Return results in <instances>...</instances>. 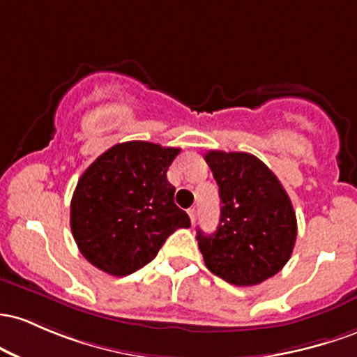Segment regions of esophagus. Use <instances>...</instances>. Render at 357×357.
<instances>
[{"label": "esophagus", "instance_id": "1", "mask_svg": "<svg viewBox=\"0 0 357 357\" xmlns=\"http://www.w3.org/2000/svg\"><path fill=\"white\" fill-rule=\"evenodd\" d=\"M187 212H189V218H190V222H192V224H194V222H195V218H197V211H195V209H194V207H190V209H189V211H187Z\"/></svg>", "mask_w": 357, "mask_h": 357}]
</instances>
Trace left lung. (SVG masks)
I'll return each mask as SVG.
<instances>
[{
	"mask_svg": "<svg viewBox=\"0 0 357 357\" xmlns=\"http://www.w3.org/2000/svg\"><path fill=\"white\" fill-rule=\"evenodd\" d=\"M219 187L221 219L212 234L197 229L206 266L238 287L278 273L294 251L297 218L285 189L255 155L211 150L204 155Z\"/></svg>",
	"mask_w": 357,
	"mask_h": 357,
	"instance_id": "1",
	"label": "left lung"
}]
</instances>
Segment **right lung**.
<instances>
[{
	"instance_id": "1",
	"label": "right lung",
	"mask_w": 357,
	"mask_h": 357,
	"mask_svg": "<svg viewBox=\"0 0 357 357\" xmlns=\"http://www.w3.org/2000/svg\"><path fill=\"white\" fill-rule=\"evenodd\" d=\"M178 153L180 148L125 142L87 167L72 195L70 229L91 265L131 275L158 255L172 232L190 227L167 178Z\"/></svg>"
}]
</instances>
